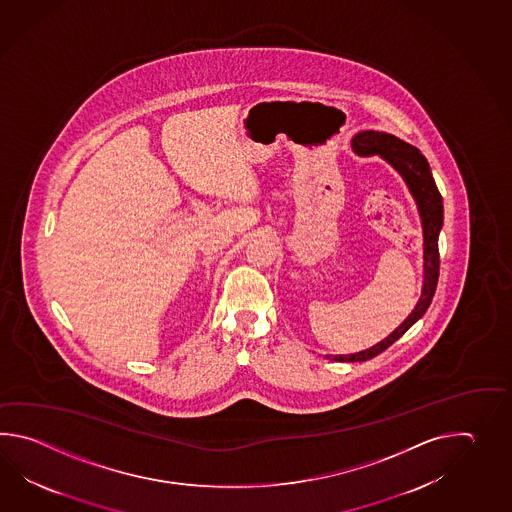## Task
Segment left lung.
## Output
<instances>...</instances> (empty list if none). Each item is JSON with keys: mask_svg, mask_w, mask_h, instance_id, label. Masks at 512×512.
I'll return each instance as SVG.
<instances>
[{"mask_svg": "<svg viewBox=\"0 0 512 512\" xmlns=\"http://www.w3.org/2000/svg\"><path fill=\"white\" fill-rule=\"evenodd\" d=\"M353 152L370 157L379 155L386 163L393 166L403 177L410 194L414 197L419 210V218L423 225V287L412 313L404 318L403 324L395 327L388 337L377 342L375 346L351 353V355H326L327 359L337 362H362L377 357L384 349L390 348L395 340L403 337L404 333L414 326L419 318H423L426 309L432 304L437 278H439V232L443 227V197L435 186L434 177L430 172V164L425 155L415 146L395 137L392 133L366 130L360 131L353 141Z\"/></svg>", "mask_w": 512, "mask_h": 512, "instance_id": "8db88e82", "label": "left lung"}]
</instances>
